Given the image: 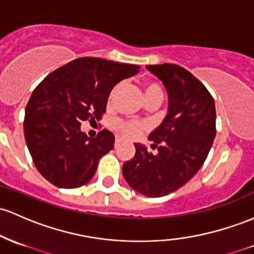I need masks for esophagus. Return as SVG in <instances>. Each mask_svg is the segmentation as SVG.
<instances>
[{
    "mask_svg": "<svg viewBox=\"0 0 254 254\" xmlns=\"http://www.w3.org/2000/svg\"><path fill=\"white\" fill-rule=\"evenodd\" d=\"M119 143H121V138H118V137H117V138H116V142H114V146L117 147V146H118Z\"/></svg>",
    "mask_w": 254,
    "mask_h": 254,
    "instance_id": "obj_1",
    "label": "esophagus"
}]
</instances>
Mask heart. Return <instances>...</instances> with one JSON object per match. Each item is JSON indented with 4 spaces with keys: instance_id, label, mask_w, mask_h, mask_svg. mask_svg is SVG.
<instances>
[{
    "instance_id": "b5f03b06",
    "label": "heart",
    "mask_w": 254,
    "mask_h": 254,
    "mask_svg": "<svg viewBox=\"0 0 254 254\" xmlns=\"http://www.w3.org/2000/svg\"><path fill=\"white\" fill-rule=\"evenodd\" d=\"M121 85H116L112 89L110 94V99L116 95L117 91L119 90ZM143 94L144 100L149 99V97H161L163 99V89L161 86L155 82H144L143 85ZM114 129L121 135L122 137L127 138V140H133V138L138 137L147 130V125L144 123L138 121H118L114 124Z\"/></svg>"
}]
</instances>
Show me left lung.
Wrapping results in <instances>:
<instances>
[{"mask_svg":"<svg viewBox=\"0 0 254 254\" xmlns=\"http://www.w3.org/2000/svg\"><path fill=\"white\" fill-rule=\"evenodd\" d=\"M146 68L165 85L169 110L148 136L157 154L135 143V157L124 163L123 176L133 190L159 197L185 186L202 166L216 137V107L206 86L186 68L174 64Z\"/></svg>","mask_w":254,"mask_h":254,"instance_id":"obj_1","label":"left lung"}]
</instances>
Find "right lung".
<instances>
[{
  "label": "right lung",
  "mask_w": 254,
  "mask_h": 254,
  "mask_svg": "<svg viewBox=\"0 0 254 254\" xmlns=\"http://www.w3.org/2000/svg\"><path fill=\"white\" fill-rule=\"evenodd\" d=\"M138 68L78 58L36 86L25 108V140L36 169L52 185L78 188L93 178L100 158L113 149L114 135L104 129L90 138L80 130V123L100 121L113 86Z\"/></svg>",
  "instance_id": "obj_1"
}]
</instances>
